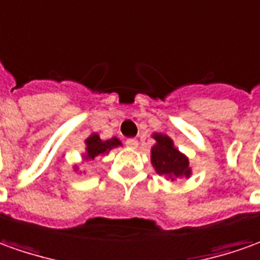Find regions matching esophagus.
Returning a JSON list of instances; mask_svg holds the SVG:
<instances>
[{
    "instance_id": "1",
    "label": "esophagus",
    "mask_w": 260,
    "mask_h": 260,
    "mask_svg": "<svg viewBox=\"0 0 260 260\" xmlns=\"http://www.w3.org/2000/svg\"><path fill=\"white\" fill-rule=\"evenodd\" d=\"M126 146H128V148H132V149H135V148H138V141H136V139H126Z\"/></svg>"
}]
</instances>
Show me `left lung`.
<instances>
[{"label": "left lung", "mask_w": 260, "mask_h": 260, "mask_svg": "<svg viewBox=\"0 0 260 260\" xmlns=\"http://www.w3.org/2000/svg\"><path fill=\"white\" fill-rule=\"evenodd\" d=\"M155 139L156 145L152 148V165L155 166L156 172L168 176L172 181L188 177L191 173L188 168V159L174 148L172 139L160 134H156Z\"/></svg>", "instance_id": "8db88e82"}]
</instances>
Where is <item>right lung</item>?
I'll return each instance as SVG.
<instances>
[{
  "label": "right lung",
  "mask_w": 260,
  "mask_h": 260,
  "mask_svg": "<svg viewBox=\"0 0 260 260\" xmlns=\"http://www.w3.org/2000/svg\"><path fill=\"white\" fill-rule=\"evenodd\" d=\"M87 145V155L86 159H94L100 155L108 153L112 148H117L121 145V142L118 141L117 138H112L108 141H101L99 135H91L86 141Z\"/></svg>",
  "instance_id": "1"
}]
</instances>
